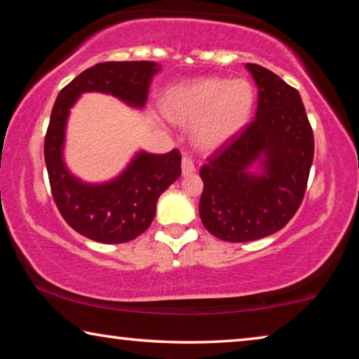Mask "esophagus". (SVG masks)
<instances>
[{"instance_id":"1","label":"esophagus","mask_w":359,"mask_h":359,"mask_svg":"<svg viewBox=\"0 0 359 359\" xmlns=\"http://www.w3.org/2000/svg\"><path fill=\"white\" fill-rule=\"evenodd\" d=\"M196 168H194V163L190 156H184L182 158V174L184 175H191Z\"/></svg>"}]
</instances>
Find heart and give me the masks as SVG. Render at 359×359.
<instances>
[{
    "label": "heart",
    "mask_w": 359,
    "mask_h": 359,
    "mask_svg": "<svg viewBox=\"0 0 359 359\" xmlns=\"http://www.w3.org/2000/svg\"><path fill=\"white\" fill-rule=\"evenodd\" d=\"M255 102L245 79L204 77L169 90L166 114L175 121H191L193 139L203 149H218L247 125Z\"/></svg>",
    "instance_id": "b5f03b06"
}]
</instances>
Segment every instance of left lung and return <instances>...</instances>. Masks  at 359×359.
Returning <instances> with one entry per match:
<instances>
[{"mask_svg":"<svg viewBox=\"0 0 359 359\" xmlns=\"http://www.w3.org/2000/svg\"><path fill=\"white\" fill-rule=\"evenodd\" d=\"M258 85L255 118L199 169L201 222L215 238L250 242L282 229L299 209L313 161V131L301 95L247 63ZM259 161L260 172H250Z\"/></svg>","mask_w":359,"mask_h":359,"instance_id":"obj_1","label":"left lung"}]
</instances>
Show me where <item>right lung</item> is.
<instances>
[{"label":"right lung","instance_id":"1","mask_svg":"<svg viewBox=\"0 0 359 359\" xmlns=\"http://www.w3.org/2000/svg\"><path fill=\"white\" fill-rule=\"evenodd\" d=\"M160 66L155 62H106L81 72L58 93L46 133L44 158L53 201L72 229L102 244L136 239L154 222L156 201L180 177L177 149L155 155L139 151L117 179L90 185L76 179L63 163V144L69 109L79 96L101 92L142 107Z\"/></svg>","mask_w":359,"mask_h":359}]
</instances>
